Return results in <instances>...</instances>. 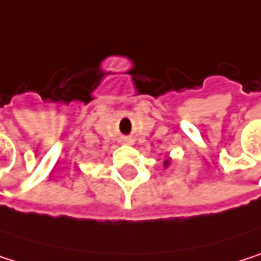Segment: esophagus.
Instances as JSON below:
<instances>
[{
    "label": "esophagus",
    "instance_id": "obj_1",
    "mask_svg": "<svg viewBox=\"0 0 261 261\" xmlns=\"http://www.w3.org/2000/svg\"><path fill=\"white\" fill-rule=\"evenodd\" d=\"M122 142H123V144H132L133 141L129 139V138H123V139H122Z\"/></svg>",
    "mask_w": 261,
    "mask_h": 261
}]
</instances>
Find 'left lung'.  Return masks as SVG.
<instances>
[{
  "label": "left lung",
  "mask_w": 261,
  "mask_h": 261,
  "mask_svg": "<svg viewBox=\"0 0 261 261\" xmlns=\"http://www.w3.org/2000/svg\"><path fill=\"white\" fill-rule=\"evenodd\" d=\"M165 165H168V164H165Z\"/></svg>",
  "instance_id": "8db88e82"
}]
</instances>
